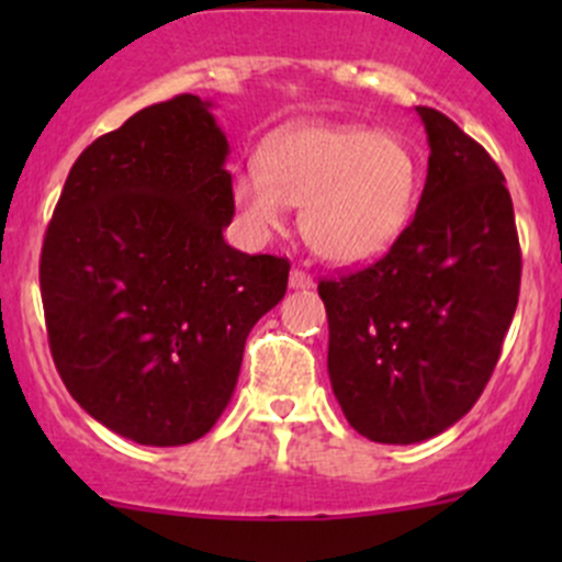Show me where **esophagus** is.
I'll use <instances>...</instances> for the list:
<instances>
[{
	"mask_svg": "<svg viewBox=\"0 0 562 562\" xmlns=\"http://www.w3.org/2000/svg\"><path fill=\"white\" fill-rule=\"evenodd\" d=\"M315 280L307 274V271L302 269H291V288H296V291H307V288H313Z\"/></svg>",
	"mask_w": 562,
	"mask_h": 562,
	"instance_id": "obj_1",
	"label": "esophagus"
}]
</instances>
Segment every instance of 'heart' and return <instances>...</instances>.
<instances>
[{"instance_id":"obj_1","label":"heart","mask_w":562,"mask_h":562,"mask_svg":"<svg viewBox=\"0 0 562 562\" xmlns=\"http://www.w3.org/2000/svg\"><path fill=\"white\" fill-rule=\"evenodd\" d=\"M418 160L405 138L356 124H296L260 146V171L234 179V203L252 234L282 228L302 206L307 245L356 266L394 245L411 217Z\"/></svg>"}]
</instances>
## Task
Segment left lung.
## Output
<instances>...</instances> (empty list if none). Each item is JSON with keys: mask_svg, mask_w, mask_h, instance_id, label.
Segmentation results:
<instances>
[{"mask_svg": "<svg viewBox=\"0 0 562 562\" xmlns=\"http://www.w3.org/2000/svg\"><path fill=\"white\" fill-rule=\"evenodd\" d=\"M416 111L429 168L411 225L375 263L317 285L334 396L356 432L394 446L435 438L475 405L522 280L497 162L446 113Z\"/></svg>", "mask_w": 562, "mask_h": 562, "instance_id": "1", "label": "left lung"}]
</instances>
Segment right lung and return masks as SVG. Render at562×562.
Returning a JSON list of instances; mask_svg holds the SVG:
<instances>
[{
    "instance_id": "obj_1",
    "label": "right lung",
    "mask_w": 562,
    "mask_h": 562,
    "mask_svg": "<svg viewBox=\"0 0 562 562\" xmlns=\"http://www.w3.org/2000/svg\"><path fill=\"white\" fill-rule=\"evenodd\" d=\"M195 94L133 113L70 168L40 255L54 364L92 418L140 446L203 438L288 258L225 245L228 140Z\"/></svg>"
}]
</instances>
